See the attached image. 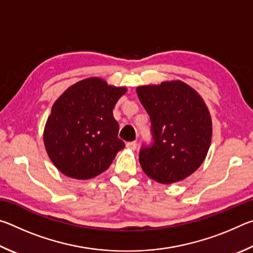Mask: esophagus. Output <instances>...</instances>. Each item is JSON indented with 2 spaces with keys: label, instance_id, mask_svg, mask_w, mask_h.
Wrapping results in <instances>:
<instances>
[{
  "label": "esophagus",
  "instance_id": "esophagus-1",
  "mask_svg": "<svg viewBox=\"0 0 253 253\" xmlns=\"http://www.w3.org/2000/svg\"><path fill=\"white\" fill-rule=\"evenodd\" d=\"M126 147L131 149V151H134V149H136V147H137V142H128L126 144Z\"/></svg>",
  "mask_w": 253,
  "mask_h": 253
}]
</instances>
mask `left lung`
Returning a JSON list of instances; mask_svg holds the SVG:
<instances>
[{
  "instance_id": "left-lung-1",
  "label": "left lung",
  "mask_w": 253,
  "mask_h": 253,
  "mask_svg": "<svg viewBox=\"0 0 253 253\" xmlns=\"http://www.w3.org/2000/svg\"><path fill=\"white\" fill-rule=\"evenodd\" d=\"M136 91L151 119L152 140L139 151L145 174L162 184L190 176L203 163L211 144L207 105L182 81L142 85Z\"/></svg>"
}]
</instances>
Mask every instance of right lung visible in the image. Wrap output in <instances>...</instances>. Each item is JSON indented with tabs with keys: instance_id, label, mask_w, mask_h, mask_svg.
<instances>
[{
	"instance_id": "1",
	"label": "right lung",
	"mask_w": 253,
	"mask_h": 253,
	"mask_svg": "<svg viewBox=\"0 0 253 253\" xmlns=\"http://www.w3.org/2000/svg\"><path fill=\"white\" fill-rule=\"evenodd\" d=\"M126 88L89 78L71 85L51 109L44 128L46 153L60 172L77 179L95 177L125 147L113 109Z\"/></svg>"
}]
</instances>
